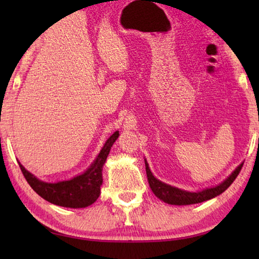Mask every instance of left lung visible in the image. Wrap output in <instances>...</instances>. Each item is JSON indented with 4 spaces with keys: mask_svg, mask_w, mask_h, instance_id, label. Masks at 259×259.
<instances>
[{
    "mask_svg": "<svg viewBox=\"0 0 259 259\" xmlns=\"http://www.w3.org/2000/svg\"><path fill=\"white\" fill-rule=\"evenodd\" d=\"M243 163H241L235 168V170L232 172L229 177H227L224 182H222L218 185L209 188H204L202 191L198 192H190L182 190V188L175 187L165 184L163 182L159 181V179L154 177V175L152 174L150 166H148L147 161L145 160V166H146V175H147V181L150 184L151 190L156 195V198L163 201V202L168 204H175V205H188V204H195L203 202V201H208L210 199L214 198L219 194H222L223 192L226 191L230 187L232 183L234 182V179L238 177L241 168H242Z\"/></svg>",
    "mask_w": 259,
    "mask_h": 259,
    "instance_id": "8db88e82",
    "label": "left lung"
}]
</instances>
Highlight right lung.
Instances as JSON below:
<instances>
[{"label": "right lung", "instance_id": "add662e5", "mask_svg": "<svg viewBox=\"0 0 259 259\" xmlns=\"http://www.w3.org/2000/svg\"><path fill=\"white\" fill-rule=\"evenodd\" d=\"M119 136V131H115L105 142L103 148L89 168L68 181L57 183L43 182L27 171L20 162L18 163L30 187L48 202L66 208H85L96 202V200L99 198L100 186L103 184V166L112 145Z\"/></svg>", "mask_w": 259, "mask_h": 259}]
</instances>
